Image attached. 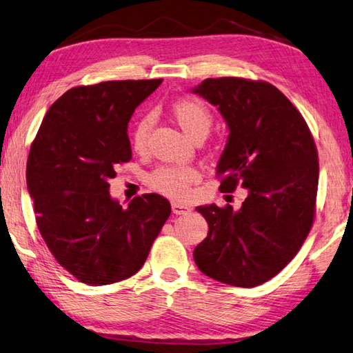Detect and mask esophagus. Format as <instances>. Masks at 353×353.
<instances>
[{"instance_id": "obj_1", "label": "esophagus", "mask_w": 353, "mask_h": 353, "mask_svg": "<svg viewBox=\"0 0 353 353\" xmlns=\"http://www.w3.org/2000/svg\"><path fill=\"white\" fill-rule=\"evenodd\" d=\"M171 208H172V213H174V214H187L191 211L190 205H185V203H181V202H172Z\"/></svg>"}]
</instances>
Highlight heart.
Returning a JSON list of instances; mask_svg holds the SVG:
<instances>
[{"label":"heart","mask_w":353,"mask_h":353,"mask_svg":"<svg viewBox=\"0 0 353 353\" xmlns=\"http://www.w3.org/2000/svg\"><path fill=\"white\" fill-rule=\"evenodd\" d=\"M171 114L177 125L182 128L185 134L194 139L199 134H208L213 119L210 111L201 101L193 99L177 100L171 106ZM152 126L151 115H143L134 126L132 131V148L143 151L146 139ZM199 179V171L190 165H168L159 166L151 172L148 183L152 190L159 191L170 197H185L188 194L190 187Z\"/></svg>","instance_id":"heart-1"}]
</instances>
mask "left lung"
Instances as JSON below:
<instances>
[{
    "label": "left lung",
    "instance_id": "1",
    "mask_svg": "<svg viewBox=\"0 0 353 353\" xmlns=\"http://www.w3.org/2000/svg\"><path fill=\"white\" fill-rule=\"evenodd\" d=\"M193 92L217 106L230 130L216 170L219 190L248 191L238 211L214 203L196 208L208 236L194 248V262L219 283L256 287L283 270L310 232L316 146L303 115L270 83L221 77Z\"/></svg>",
    "mask_w": 353,
    "mask_h": 353
}]
</instances>
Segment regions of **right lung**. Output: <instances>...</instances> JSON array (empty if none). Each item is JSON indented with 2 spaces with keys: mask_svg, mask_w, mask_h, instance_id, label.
I'll return each instance as SVG.
<instances>
[{
  "mask_svg": "<svg viewBox=\"0 0 353 353\" xmlns=\"http://www.w3.org/2000/svg\"><path fill=\"white\" fill-rule=\"evenodd\" d=\"M157 80L101 81L69 89L49 108L32 142L26 179L40 233L57 262L81 283L106 285L136 274L171 214L156 193L128 208L111 197L115 166L131 160L134 110Z\"/></svg>",
  "mask_w": 353,
  "mask_h": 353,
  "instance_id": "add662e5",
  "label": "right lung"
}]
</instances>
